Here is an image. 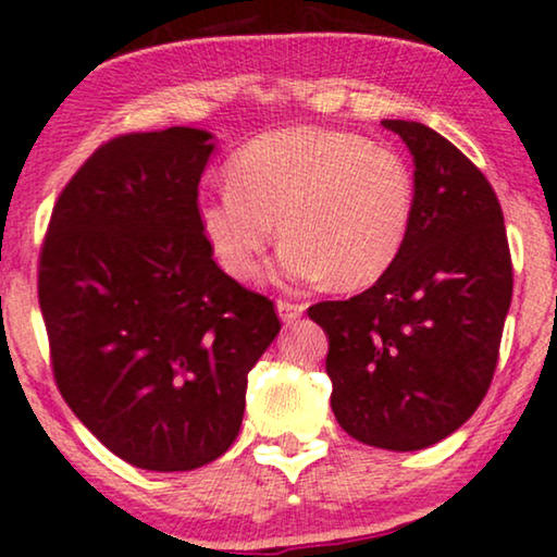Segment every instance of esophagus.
<instances>
[{
	"label": "esophagus",
	"instance_id": "obj_1",
	"mask_svg": "<svg viewBox=\"0 0 557 557\" xmlns=\"http://www.w3.org/2000/svg\"><path fill=\"white\" fill-rule=\"evenodd\" d=\"M276 310H278V314H281V320L286 322V325H292V322H297L301 314H305V310H307V305H301V301H286V299H281L278 305H276Z\"/></svg>",
	"mask_w": 557,
	"mask_h": 557
}]
</instances>
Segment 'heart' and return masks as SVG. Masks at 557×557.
<instances>
[{"label": "heart", "mask_w": 557, "mask_h": 557, "mask_svg": "<svg viewBox=\"0 0 557 557\" xmlns=\"http://www.w3.org/2000/svg\"><path fill=\"white\" fill-rule=\"evenodd\" d=\"M226 185L198 203V224L230 276L252 278L276 235L278 278L380 281L408 243L416 188L393 149L327 128H281L226 162Z\"/></svg>", "instance_id": "1"}]
</instances>
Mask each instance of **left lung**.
<instances>
[{
	"instance_id": "1",
	"label": "left lung",
	"mask_w": 557,
	"mask_h": 557,
	"mask_svg": "<svg viewBox=\"0 0 557 557\" xmlns=\"http://www.w3.org/2000/svg\"><path fill=\"white\" fill-rule=\"evenodd\" d=\"M413 154L416 211L400 258L372 289L307 314L331 338L335 421L356 442L416 451L475 413L498 363L513 271L485 175L416 121H382Z\"/></svg>"
}]
</instances>
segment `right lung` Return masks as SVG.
I'll list each match as a JSON object with an SVG mask.
<instances>
[{"instance_id": "add662e5", "label": "right lung", "mask_w": 557, "mask_h": 557, "mask_svg": "<svg viewBox=\"0 0 557 557\" xmlns=\"http://www.w3.org/2000/svg\"><path fill=\"white\" fill-rule=\"evenodd\" d=\"M173 126L111 139L53 206L38 301L59 393L128 465L183 472L239 434L273 301L214 263L198 183L214 144Z\"/></svg>"}]
</instances>
